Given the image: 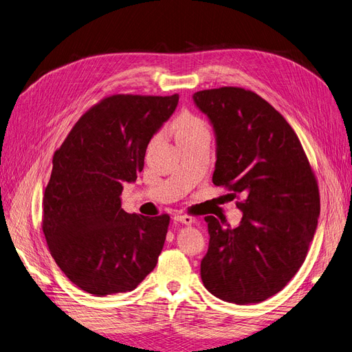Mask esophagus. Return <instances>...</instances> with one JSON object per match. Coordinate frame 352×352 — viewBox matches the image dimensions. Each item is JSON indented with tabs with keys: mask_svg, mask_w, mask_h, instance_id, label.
<instances>
[{
	"mask_svg": "<svg viewBox=\"0 0 352 352\" xmlns=\"http://www.w3.org/2000/svg\"><path fill=\"white\" fill-rule=\"evenodd\" d=\"M174 220H175V222L184 223V225H191L192 223V217L188 216V214H175Z\"/></svg>",
	"mask_w": 352,
	"mask_h": 352,
	"instance_id": "34e87169",
	"label": "esophagus"
}]
</instances>
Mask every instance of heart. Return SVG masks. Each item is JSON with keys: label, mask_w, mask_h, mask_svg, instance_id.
<instances>
[{"label": "heart", "mask_w": 352, "mask_h": 352, "mask_svg": "<svg viewBox=\"0 0 352 352\" xmlns=\"http://www.w3.org/2000/svg\"><path fill=\"white\" fill-rule=\"evenodd\" d=\"M173 130L177 136V140H184L192 136H199L203 133H209V126L201 119V117L192 113L179 114L174 124Z\"/></svg>", "instance_id": "b5f03b06"}]
</instances>
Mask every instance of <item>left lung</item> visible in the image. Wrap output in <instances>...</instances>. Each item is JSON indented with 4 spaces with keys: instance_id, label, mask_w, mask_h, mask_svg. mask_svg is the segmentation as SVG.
Wrapping results in <instances>:
<instances>
[{
    "instance_id": "left-lung-1",
    "label": "left lung",
    "mask_w": 352,
    "mask_h": 352,
    "mask_svg": "<svg viewBox=\"0 0 352 352\" xmlns=\"http://www.w3.org/2000/svg\"><path fill=\"white\" fill-rule=\"evenodd\" d=\"M192 98L216 132L213 184L232 191L243 212L233 229L204 217L203 284L229 303L264 302L305 263L320 213L316 175L293 127L254 91L220 87Z\"/></svg>"
}]
</instances>
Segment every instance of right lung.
<instances>
[{
  "label": "right lung",
  "mask_w": 352,
  "mask_h": 352,
  "mask_svg": "<svg viewBox=\"0 0 352 352\" xmlns=\"http://www.w3.org/2000/svg\"><path fill=\"white\" fill-rule=\"evenodd\" d=\"M178 100V94L104 97L54 153L42 229L58 267L89 294L133 290L158 263L169 216L129 214L120 196L123 184L143 169L151 138Z\"/></svg>",
  "instance_id": "right-lung-1"
}]
</instances>
